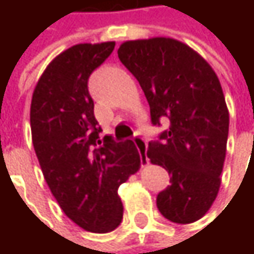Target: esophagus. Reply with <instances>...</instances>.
<instances>
[{
  "instance_id": "1",
  "label": "esophagus",
  "mask_w": 254,
  "mask_h": 254,
  "mask_svg": "<svg viewBox=\"0 0 254 254\" xmlns=\"http://www.w3.org/2000/svg\"><path fill=\"white\" fill-rule=\"evenodd\" d=\"M133 142H135L138 151L142 154V160H147V154H145V151H147V141H145L142 136L135 135V136H133Z\"/></svg>"
}]
</instances>
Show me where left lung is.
<instances>
[{
    "instance_id": "1",
    "label": "left lung",
    "mask_w": 254,
    "mask_h": 254,
    "mask_svg": "<svg viewBox=\"0 0 254 254\" xmlns=\"http://www.w3.org/2000/svg\"><path fill=\"white\" fill-rule=\"evenodd\" d=\"M118 56L145 94L151 124H171L145 153L171 175L157 209L171 222H195L218 195L227 154L229 115L221 82L200 54L172 38L127 41Z\"/></svg>"
}]
</instances>
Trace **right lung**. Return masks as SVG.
<instances>
[{
    "mask_svg": "<svg viewBox=\"0 0 254 254\" xmlns=\"http://www.w3.org/2000/svg\"><path fill=\"white\" fill-rule=\"evenodd\" d=\"M113 50L115 42H103L63 51L39 77L30 104L33 148L54 198L80 228L101 234L121 225L118 188L141 165L130 139H100L94 116L88 79Z\"/></svg>",
    "mask_w": 254,
    "mask_h": 254,
    "instance_id": "right-lung-1",
    "label": "right lung"
}]
</instances>
